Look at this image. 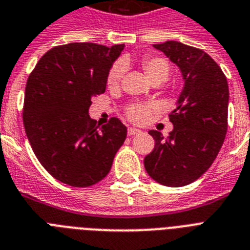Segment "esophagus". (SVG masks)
I'll return each mask as SVG.
<instances>
[{
    "mask_svg": "<svg viewBox=\"0 0 250 250\" xmlns=\"http://www.w3.org/2000/svg\"><path fill=\"white\" fill-rule=\"evenodd\" d=\"M140 132H141V131H140V129L132 128V127H129L128 131H127V133H128V136H135V135H139Z\"/></svg>",
    "mask_w": 250,
    "mask_h": 250,
    "instance_id": "34e87169",
    "label": "esophagus"
}]
</instances>
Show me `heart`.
Returning a JSON list of instances; mask_svg holds the SVG:
<instances>
[{"label":"heart","instance_id":"1","mask_svg":"<svg viewBox=\"0 0 250 250\" xmlns=\"http://www.w3.org/2000/svg\"><path fill=\"white\" fill-rule=\"evenodd\" d=\"M141 68H143L145 76L150 79V82L153 83L155 81L164 82L169 76L171 72V64L168 62V59L159 55H146L141 60ZM123 64L122 62H115L113 64L106 77V83L109 88H114L119 84L123 74ZM155 110L153 105H131L125 111V115L129 121L133 123H145L149 119L150 114Z\"/></svg>","mask_w":250,"mask_h":250}]
</instances>
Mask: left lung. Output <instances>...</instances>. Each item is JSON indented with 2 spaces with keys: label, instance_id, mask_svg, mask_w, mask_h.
I'll use <instances>...</instances> for the list:
<instances>
[{
  "label": "left lung",
  "instance_id": "obj_1",
  "mask_svg": "<svg viewBox=\"0 0 250 250\" xmlns=\"http://www.w3.org/2000/svg\"><path fill=\"white\" fill-rule=\"evenodd\" d=\"M154 47L180 66L185 87L169 114L173 131L167 139L149 132L155 146L144 166L160 185L180 188L206 173L218 155L227 132L229 84L220 65L200 48L177 41Z\"/></svg>",
  "mask_w": 250,
  "mask_h": 250
}]
</instances>
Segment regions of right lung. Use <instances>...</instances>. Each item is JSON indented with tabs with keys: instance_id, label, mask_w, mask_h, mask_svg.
Masks as SVG:
<instances>
[{
	"instance_id": "add662e5",
	"label": "right lung",
	"mask_w": 250,
	"mask_h": 250,
	"mask_svg": "<svg viewBox=\"0 0 250 250\" xmlns=\"http://www.w3.org/2000/svg\"><path fill=\"white\" fill-rule=\"evenodd\" d=\"M123 47L91 42L55 46L28 77L26 137L44 169L62 184L88 188L101 181L125 143L127 127L118 118L99 127L88 115L91 99L105 92L109 69Z\"/></svg>"
}]
</instances>
